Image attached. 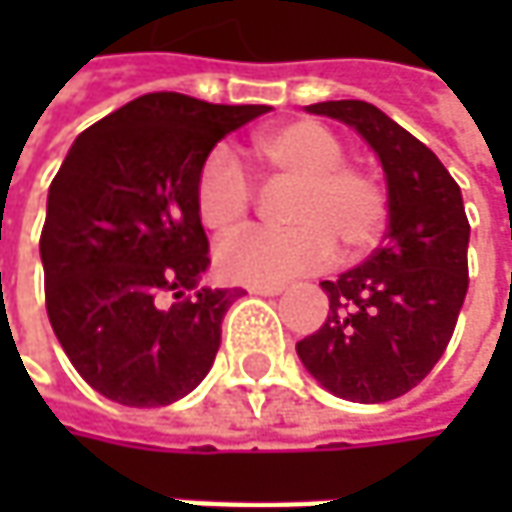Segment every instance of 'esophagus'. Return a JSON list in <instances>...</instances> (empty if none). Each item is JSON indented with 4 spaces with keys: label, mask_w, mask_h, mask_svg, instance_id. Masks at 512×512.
I'll return each mask as SVG.
<instances>
[{
    "label": "esophagus",
    "mask_w": 512,
    "mask_h": 512,
    "mask_svg": "<svg viewBox=\"0 0 512 512\" xmlns=\"http://www.w3.org/2000/svg\"><path fill=\"white\" fill-rule=\"evenodd\" d=\"M250 293H256V296H276V293H282L285 285H250L247 287Z\"/></svg>",
    "instance_id": "obj_1"
}]
</instances>
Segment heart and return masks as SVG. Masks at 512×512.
<instances>
[{
    "mask_svg": "<svg viewBox=\"0 0 512 512\" xmlns=\"http://www.w3.org/2000/svg\"><path fill=\"white\" fill-rule=\"evenodd\" d=\"M250 159L270 185H287V230H262L219 247V267L236 282H279L342 259H359L382 236L387 193L379 176L344 162L342 139L313 119H296L256 133ZM193 205L199 222L227 239L250 222L253 187L239 165L210 153L199 168Z\"/></svg>",
    "mask_w": 512,
    "mask_h": 512,
    "instance_id": "obj_1",
    "label": "heart"
}]
</instances>
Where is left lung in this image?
<instances>
[{
  "label": "left lung",
  "instance_id": "obj_1",
  "mask_svg": "<svg viewBox=\"0 0 512 512\" xmlns=\"http://www.w3.org/2000/svg\"><path fill=\"white\" fill-rule=\"evenodd\" d=\"M307 110L353 125L379 153L390 216L364 265L322 282L330 313L296 353L330 393L390 402L436 367L459 322L470 282L462 190L433 150L376 105L342 99Z\"/></svg>",
  "mask_w": 512,
  "mask_h": 512
}]
</instances>
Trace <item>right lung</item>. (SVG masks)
Here are the masks:
<instances>
[{"label":"right lung","instance_id":"right-lung-1","mask_svg":"<svg viewBox=\"0 0 512 512\" xmlns=\"http://www.w3.org/2000/svg\"><path fill=\"white\" fill-rule=\"evenodd\" d=\"M267 110L145 93L82 130L53 176L39 236L50 327L110 402L162 407L207 376L245 290L193 293L210 265L193 187L216 142Z\"/></svg>","mask_w":512,"mask_h":512}]
</instances>
